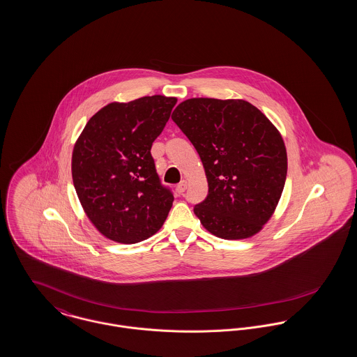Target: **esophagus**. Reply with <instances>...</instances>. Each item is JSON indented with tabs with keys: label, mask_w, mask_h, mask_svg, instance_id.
Returning a JSON list of instances; mask_svg holds the SVG:
<instances>
[{
	"label": "esophagus",
	"mask_w": 357,
	"mask_h": 357,
	"mask_svg": "<svg viewBox=\"0 0 357 357\" xmlns=\"http://www.w3.org/2000/svg\"><path fill=\"white\" fill-rule=\"evenodd\" d=\"M186 188H188V183H186V181H182L178 186H176V192L178 194H183L185 190H186Z\"/></svg>",
	"instance_id": "esophagus-1"
}]
</instances>
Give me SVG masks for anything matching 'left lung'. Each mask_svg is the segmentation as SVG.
Segmentation results:
<instances>
[{"mask_svg":"<svg viewBox=\"0 0 357 357\" xmlns=\"http://www.w3.org/2000/svg\"><path fill=\"white\" fill-rule=\"evenodd\" d=\"M205 168L206 198L194 206L222 239H245L272 218L287 178V149L275 125L241 99L192 98L171 115Z\"/></svg>","mask_w":357,"mask_h":357,"instance_id":"obj_1","label":"left lung"}]
</instances>
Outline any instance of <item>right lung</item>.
Here are the masks:
<instances>
[{
	"label": "right lung",
	"instance_id": "add662e5",
	"mask_svg": "<svg viewBox=\"0 0 357 357\" xmlns=\"http://www.w3.org/2000/svg\"><path fill=\"white\" fill-rule=\"evenodd\" d=\"M176 98L144 96L110 103L85 125L75 144L72 176L88 219L114 242L132 245L156 234L174 195L160 182L152 144Z\"/></svg>",
	"mask_w": 357,
	"mask_h": 357
}]
</instances>
